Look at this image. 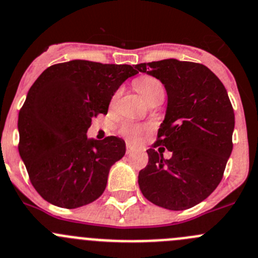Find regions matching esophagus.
<instances>
[{"label":"esophagus","mask_w":258,"mask_h":258,"mask_svg":"<svg viewBox=\"0 0 258 258\" xmlns=\"http://www.w3.org/2000/svg\"><path fill=\"white\" fill-rule=\"evenodd\" d=\"M134 151H135L134 147H132L131 145H127V146H126V154L131 155V154H134Z\"/></svg>","instance_id":"esophagus-1"}]
</instances>
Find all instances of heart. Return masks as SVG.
Here are the masks:
<instances>
[{
    "label": "heart",
    "instance_id": "obj_1",
    "mask_svg": "<svg viewBox=\"0 0 258 258\" xmlns=\"http://www.w3.org/2000/svg\"><path fill=\"white\" fill-rule=\"evenodd\" d=\"M136 88L137 91L140 92V94H141L149 103L157 98L164 99V86H162V83L159 79L154 78V77H140L136 81ZM118 96L119 91H117L116 93H114L113 98H112V102L116 101V99L118 98ZM119 132H121L122 136L126 137L130 142H137L140 140V137H141V135L144 134V127L140 126V124L137 123H134V122H126V123H123L119 127Z\"/></svg>",
    "mask_w": 258,
    "mask_h": 258
}]
</instances>
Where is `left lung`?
<instances>
[{
    "mask_svg": "<svg viewBox=\"0 0 258 258\" xmlns=\"http://www.w3.org/2000/svg\"><path fill=\"white\" fill-rule=\"evenodd\" d=\"M135 68L159 79L167 93L157 141L147 150L149 164L139 172L140 189L162 208L189 209L218 186L231 156L234 112L228 93L218 77L199 62L165 59ZM159 146L173 152L169 160Z\"/></svg>",
    "mask_w": 258,
    "mask_h": 258,
    "instance_id": "8db88e82",
    "label": "left lung"
}]
</instances>
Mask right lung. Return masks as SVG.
I'll return each instance as SVG.
<instances>
[{
  "label": "right lung",
  "instance_id": "1",
  "mask_svg": "<svg viewBox=\"0 0 258 258\" xmlns=\"http://www.w3.org/2000/svg\"><path fill=\"white\" fill-rule=\"evenodd\" d=\"M139 72L134 67L71 60L35 81L19 113V152L31 184L49 203L73 209L103 194L123 140L87 137L92 118L107 114L114 92Z\"/></svg>",
  "mask_w": 258,
  "mask_h": 258
}]
</instances>
